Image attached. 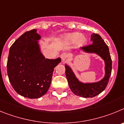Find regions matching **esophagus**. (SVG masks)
Here are the masks:
<instances>
[{
    "mask_svg": "<svg viewBox=\"0 0 124 124\" xmlns=\"http://www.w3.org/2000/svg\"><path fill=\"white\" fill-rule=\"evenodd\" d=\"M61 59H62V61H63V62H65V61H66L67 59V57H68L67 54H66V53H63V54H61Z\"/></svg>",
    "mask_w": 124,
    "mask_h": 124,
    "instance_id": "1",
    "label": "esophagus"
}]
</instances>
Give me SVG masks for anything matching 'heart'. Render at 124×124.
Listing matches in <instances>:
<instances>
[{"instance_id": "obj_1", "label": "heart", "mask_w": 124, "mask_h": 124, "mask_svg": "<svg viewBox=\"0 0 124 124\" xmlns=\"http://www.w3.org/2000/svg\"><path fill=\"white\" fill-rule=\"evenodd\" d=\"M65 39L67 41L70 42V43H75L78 40V44L80 45H83V44L86 43L87 41L85 36H81V34L80 33H78V32L67 34L65 36Z\"/></svg>"}]
</instances>
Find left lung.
Masks as SVG:
<instances>
[{
    "instance_id": "8db88e82",
    "label": "left lung",
    "mask_w": 124,
    "mask_h": 124,
    "mask_svg": "<svg viewBox=\"0 0 124 124\" xmlns=\"http://www.w3.org/2000/svg\"><path fill=\"white\" fill-rule=\"evenodd\" d=\"M91 45L82 47L81 50L89 53H95L100 55L105 62V76L100 81L95 83H83L80 82L75 75L71 68L65 65V75L69 85L75 94L83 98H93L100 94L105 90L109 82L112 71V60L109 47L98 34L93 33L91 36Z\"/></svg>"
}]
</instances>
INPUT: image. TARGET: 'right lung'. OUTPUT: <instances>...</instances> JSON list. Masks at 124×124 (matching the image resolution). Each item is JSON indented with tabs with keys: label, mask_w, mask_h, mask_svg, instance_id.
Masks as SVG:
<instances>
[{
	"label": "right lung",
	"mask_w": 124,
	"mask_h": 124,
	"mask_svg": "<svg viewBox=\"0 0 124 124\" xmlns=\"http://www.w3.org/2000/svg\"><path fill=\"white\" fill-rule=\"evenodd\" d=\"M36 30L22 34L10 47L8 57L7 74L18 94L30 99L41 98L48 91L54 69L61 62L46 59L41 52Z\"/></svg>",
	"instance_id": "1"
}]
</instances>
